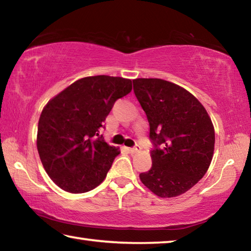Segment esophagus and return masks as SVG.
<instances>
[{
	"mask_svg": "<svg viewBox=\"0 0 251 251\" xmlns=\"http://www.w3.org/2000/svg\"><path fill=\"white\" fill-rule=\"evenodd\" d=\"M139 150H141V146H139V145H136V146H135V147H133V148H128V151L130 152V154H135V152L139 151Z\"/></svg>",
	"mask_w": 251,
	"mask_h": 251,
	"instance_id": "34e87169",
	"label": "esophagus"
}]
</instances>
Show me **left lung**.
Returning <instances> with one entry per match:
<instances>
[{"mask_svg":"<svg viewBox=\"0 0 251 251\" xmlns=\"http://www.w3.org/2000/svg\"><path fill=\"white\" fill-rule=\"evenodd\" d=\"M133 84L154 145L151 168L139 178L158 197L179 196L209 168L214 125L201 101L185 88L160 78H136Z\"/></svg>","mask_w":251,"mask_h":251,"instance_id":"8db88e82","label":"left lung"}]
</instances>
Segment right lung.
Listing matches in <instances>:
<instances>
[{"label":"right lung","instance_id":"obj_1","mask_svg":"<svg viewBox=\"0 0 251 251\" xmlns=\"http://www.w3.org/2000/svg\"><path fill=\"white\" fill-rule=\"evenodd\" d=\"M131 91V80L88 76L53 97L42 114L36 145L42 164L59 188L90 192L105 179L120 148L100 136L114 103Z\"/></svg>","mask_w":251,"mask_h":251}]
</instances>
